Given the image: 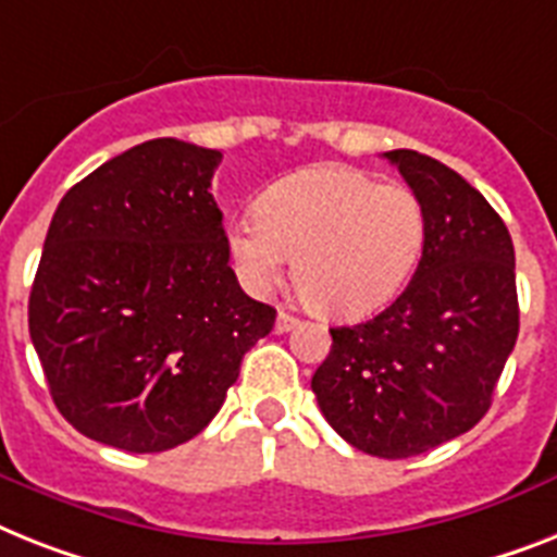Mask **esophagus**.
<instances>
[{"label":"esophagus","instance_id":"esophagus-1","mask_svg":"<svg viewBox=\"0 0 557 557\" xmlns=\"http://www.w3.org/2000/svg\"><path fill=\"white\" fill-rule=\"evenodd\" d=\"M298 324L296 315H289V312H278V319H275V333H287V330H293Z\"/></svg>","mask_w":557,"mask_h":557}]
</instances>
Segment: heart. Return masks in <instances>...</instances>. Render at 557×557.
Listing matches in <instances>:
<instances>
[{"instance_id":"obj_1","label":"heart","mask_w":557,"mask_h":557,"mask_svg":"<svg viewBox=\"0 0 557 557\" xmlns=\"http://www.w3.org/2000/svg\"><path fill=\"white\" fill-rule=\"evenodd\" d=\"M424 205L410 187L347 164H312L275 182L259 215L238 219L227 247L242 282L268 289L287 256L310 310L356 319L398 293L424 245Z\"/></svg>"}]
</instances>
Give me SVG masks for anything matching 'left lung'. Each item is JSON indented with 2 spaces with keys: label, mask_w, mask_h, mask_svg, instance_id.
Wrapping results in <instances>:
<instances>
[{
  "label": "left lung",
  "mask_w": 557,
  "mask_h": 557,
  "mask_svg": "<svg viewBox=\"0 0 557 557\" xmlns=\"http://www.w3.org/2000/svg\"><path fill=\"white\" fill-rule=\"evenodd\" d=\"M384 156L424 205L421 261L387 310L330 330L312 393L347 444L412 458L472 430L493 404L518 338L516 250L504 219L455 170L416 150Z\"/></svg>",
  "instance_id": "left-lung-1"
}]
</instances>
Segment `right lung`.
Masks as SVG:
<instances>
[{
    "instance_id": "right-lung-1",
    "label": "right lung",
    "mask_w": 557,
    "mask_h": 557,
    "mask_svg": "<svg viewBox=\"0 0 557 557\" xmlns=\"http://www.w3.org/2000/svg\"><path fill=\"white\" fill-rule=\"evenodd\" d=\"M219 150L150 139L59 201L27 327L82 435L164 453L199 435L275 310L238 287L210 182Z\"/></svg>"
}]
</instances>
